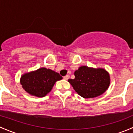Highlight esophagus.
Segmentation results:
<instances>
[{
    "label": "esophagus",
    "instance_id": "34e87169",
    "mask_svg": "<svg viewBox=\"0 0 133 133\" xmlns=\"http://www.w3.org/2000/svg\"><path fill=\"white\" fill-rule=\"evenodd\" d=\"M68 78H69V75H66V76H64V79L65 80H68Z\"/></svg>",
    "mask_w": 133,
    "mask_h": 133
}]
</instances>
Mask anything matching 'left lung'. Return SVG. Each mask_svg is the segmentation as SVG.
I'll list each match as a JSON object with an SVG mask.
<instances>
[{"mask_svg": "<svg viewBox=\"0 0 133 133\" xmlns=\"http://www.w3.org/2000/svg\"><path fill=\"white\" fill-rule=\"evenodd\" d=\"M75 78L68 82L75 91L84 98L97 97L109 87V73L104 68H94L82 65L75 71Z\"/></svg>", "mask_w": 133, "mask_h": 133, "instance_id": "1", "label": "left lung"}]
</instances>
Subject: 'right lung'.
Instances as JSON below:
<instances>
[{
	"label": "right lung",
	"instance_id": "1",
	"mask_svg": "<svg viewBox=\"0 0 133 133\" xmlns=\"http://www.w3.org/2000/svg\"><path fill=\"white\" fill-rule=\"evenodd\" d=\"M62 79L57 72L41 68L22 75L20 82L25 91L30 95L44 97L51 91L56 82Z\"/></svg>",
	"mask_w": 133,
	"mask_h": 133
}]
</instances>
